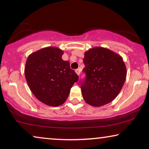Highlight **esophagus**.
Instances as JSON below:
<instances>
[{"instance_id": "1", "label": "esophagus", "mask_w": 149, "mask_h": 149, "mask_svg": "<svg viewBox=\"0 0 149 149\" xmlns=\"http://www.w3.org/2000/svg\"><path fill=\"white\" fill-rule=\"evenodd\" d=\"M80 72H81V69H79H79L75 70V73H76V74L78 75H79Z\"/></svg>"}]
</instances>
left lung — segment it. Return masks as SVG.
<instances>
[{
    "instance_id": "8db88e82",
    "label": "left lung",
    "mask_w": 149,
    "mask_h": 149,
    "mask_svg": "<svg viewBox=\"0 0 149 149\" xmlns=\"http://www.w3.org/2000/svg\"><path fill=\"white\" fill-rule=\"evenodd\" d=\"M86 79L81 82V93L87 103L100 107L111 102L121 90L127 69L121 56L101 47L84 54Z\"/></svg>"
}]
</instances>
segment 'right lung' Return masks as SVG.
Segmentation results:
<instances>
[{"label": "right lung", "instance_id": "right-lung-1", "mask_svg": "<svg viewBox=\"0 0 149 149\" xmlns=\"http://www.w3.org/2000/svg\"><path fill=\"white\" fill-rule=\"evenodd\" d=\"M63 54L56 47H47L30 54L26 62L28 86L38 100L47 105H62L79 79L70 62L62 60Z\"/></svg>", "mask_w": 149, "mask_h": 149}]
</instances>
